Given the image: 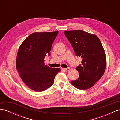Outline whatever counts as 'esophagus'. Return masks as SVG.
I'll list each match as a JSON object with an SVG mask.
<instances>
[{"instance_id": "esophagus-1", "label": "esophagus", "mask_w": 120, "mask_h": 120, "mask_svg": "<svg viewBox=\"0 0 120 120\" xmlns=\"http://www.w3.org/2000/svg\"><path fill=\"white\" fill-rule=\"evenodd\" d=\"M70 68H63V70L64 71H70Z\"/></svg>"}]
</instances>
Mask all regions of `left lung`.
I'll list each match as a JSON object with an SVG mask.
<instances>
[{"label":"left lung","instance_id":"8db88e82","mask_svg":"<svg viewBox=\"0 0 120 120\" xmlns=\"http://www.w3.org/2000/svg\"><path fill=\"white\" fill-rule=\"evenodd\" d=\"M64 35L82 64L76 68L79 77L72 85L85 90L92 87L102 77L106 67V56L100 39L95 34L82 30L65 31Z\"/></svg>","mask_w":120,"mask_h":120}]
</instances>
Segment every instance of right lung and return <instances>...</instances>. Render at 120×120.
I'll use <instances>...</instances> for the list:
<instances>
[{
  "label": "right lung",
  "instance_id": "add662e5",
  "mask_svg": "<svg viewBox=\"0 0 120 120\" xmlns=\"http://www.w3.org/2000/svg\"><path fill=\"white\" fill-rule=\"evenodd\" d=\"M59 31L34 32L21 43L17 54L16 67L22 81L30 89L42 92L53 83L59 68L45 65L44 59L50 51Z\"/></svg>",
  "mask_w": 120,
  "mask_h": 120
}]
</instances>
